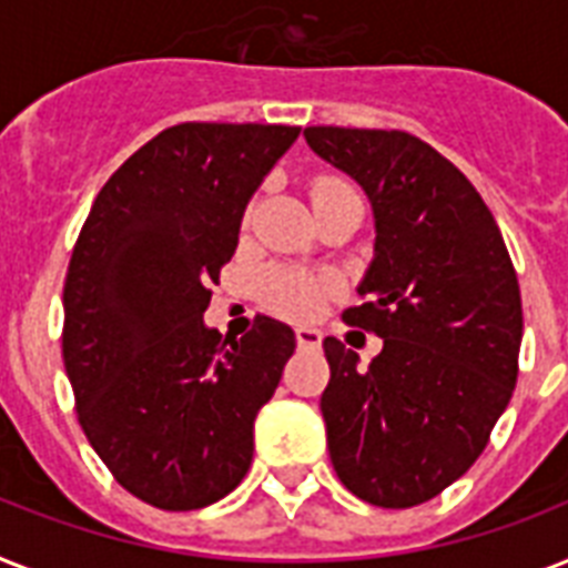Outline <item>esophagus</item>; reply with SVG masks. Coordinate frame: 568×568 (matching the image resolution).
I'll list each match as a JSON object with an SVG mask.
<instances>
[{"mask_svg":"<svg viewBox=\"0 0 568 568\" xmlns=\"http://www.w3.org/2000/svg\"><path fill=\"white\" fill-rule=\"evenodd\" d=\"M294 338H297L300 349H317V347H321V332L308 329V326H297V329H294Z\"/></svg>","mask_w":568,"mask_h":568,"instance_id":"esophagus-1","label":"esophagus"}]
</instances>
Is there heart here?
Here are the masks:
<instances>
[{
    "instance_id": "heart-1",
    "label": "heart",
    "mask_w": 568,
    "mask_h": 568,
    "mask_svg": "<svg viewBox=\"0 0 568 568\" xmlns=\"http://www.w3.org/2000/svg\"><path fill=\"white\" fill-rule=\"evenodd\" d=\"M344 192H356L349 186L347 180L341 178H317L312 186H308V197H312V206H321L332 197L344 195ZM251 219V210L244 215V221ZM332 283L324 276L303 274V271H288V268H274L262 276V300L271 312L283 317H292V321H308L315 317L324 306V300L329 297Z\"/></svg>"
}]
</instances>
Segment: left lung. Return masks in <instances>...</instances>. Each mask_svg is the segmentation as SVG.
<instances>
[{
	"mask_svg": "<svg viewBox=\"0 0 568 568\" xmlns=\"http://www.w3.org/2000/svg\"><path fill=\"white\" fill-rule=\"evenodd\" d=\"M308 149L367 192L376 247L344 321L385 347L358 367L324 341L332 467L376 508H414L458 481L508 408L523 297L493 212L444 154L405 131L306 128Z\"/></svg>",
	"mask_w": 568,
	"mask_h": 568,
	"instance_id": "1",
	"label": "left lung"
}]
</instances>
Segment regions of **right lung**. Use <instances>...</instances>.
I'll use <instances>...</instances> for the list:
<instances>
[{
  "label": "right lung",
  "mask_w": 568,
  "mask_h": 568,
  "mask_svg": "<svg viewBox=\"0 0 568 568\" xmlns=\"http://www.w3.org/2000/svg\"><path fill=\"white\" fill-rule=\"evenodd\" d=\"M288 124L165 128L101 186L63 283V364L78 423L124 490L197 510L236 490L253 419L294 353L260 315L242 338L206 329L244 206L297 140Z\"/></svg>",
  "instance_id": "add662e5"
}]
</instances>
